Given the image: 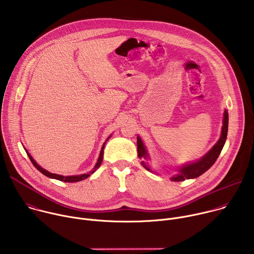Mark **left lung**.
<instances>
[{
    "mask_svg": "<svg viewBox=\"0 0 254 254\" xmlns=\"http://www.w3.org/2000/svg\"><path fill=\"white\" fill-rule=\"evenodd\" d=\"M227 131H228V113H227V111H225L224 119H223V127H222L221 136H220L219 140L217 141V143L212 148V150H210L201 160L184 166L179 171L178 175H176L172 178V181H174V182H181V181H185L186 179L198 178L199 176L204 174L207 170H209L213 166V164L216 162V160L218 159V157L224 147V143H225L226 137H227ZM136 139H137L136 140L137 156L139 158H141V157L147 158V156H148L147 151H146V148H144V146H143L141 139L139 138V136H137ZM141 165L148 171H151L149 169V167L143 162H141Z\"/></svg>",
    "mask_w": 254,
    "mask_h": 254,
    "instance_id": "obj_1",
    "label": "left lung"
}]
</instances>
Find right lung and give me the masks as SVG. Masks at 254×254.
<instances>
[{"instance_id":"obj_1","label":"right lung","mask_w":254,"mask_h":254,"mask_svg":"<svg viewBox=\"0 0 254 254\" xmlns=\"http://www.w3.org/2000/svg\"><path fill=\"white\" fill-rule=\"evenodd\" d=\"M110 138V137H108ZM104 144L105 143H103V146H102V148H101V151H100V155H99V158H98V160H97V163H96V165H95V167L93 168V170L91 171V172H89V173H87V174H83V175H77V176H61V175H57V174H52V173H50V172H48V171H46V170H44L43 168H41L37 163H36L35 161H34V159L30 156V154L26 151V153H27V155H28V157H29V159H30V161L32 162V164L34 165V167L37 169L38 171H40L43 175H45V176H47L48 178H52V179H56V180H59V181H63V182H67V183H73V182H78V181H82V180H84V179H86V178H88L91 174H93L98 168H99V166L101 165V163H102V158H103V148H104Z\"/></svg>"}]
</instances>
